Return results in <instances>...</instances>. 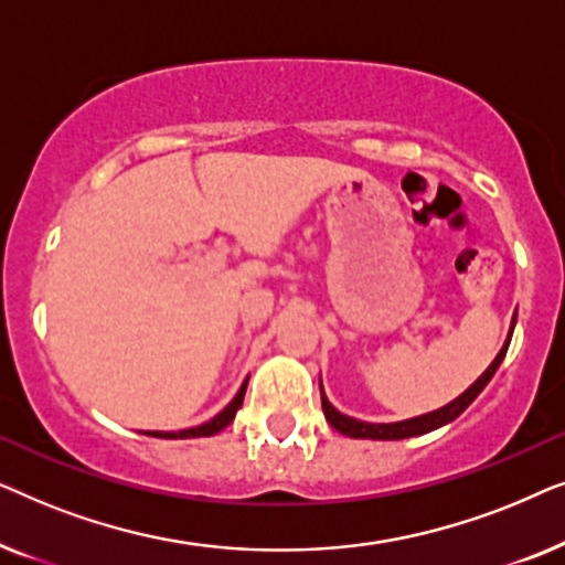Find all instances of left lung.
I'll use <instances>...</instances> for the list:
<instances>
[{
    "instance_id": "left-lung-1",
    "label": "left lung",
    "mask_w": 565,
    "mask_h": 565,
    "mask_svg": "<svg viewBox=\"0 0 565 565\" xmlns=\"http://www.w3.org/2000/svg\"><path fill=\"white\" fill-rule=\"evenodd\" d=\"M512 331H514V323L512 329H509V337L504 347H501V352L497 354V360L491 362L489 367H486V373L478 377V381L470 385V388L458 396L450 404L437 408V412H429V414H422V416H414V419H406V422H393V424H370V422H360V419H352V416H347L342 412H337L334 406L329 404L327 393L321 388V406H323V416H327V422L334 427L337 431H342L347 437H354V439H406V437H416V435H427L431 429H439L445 427V424H450L452 419H458V416L466 412V408L473 404L478 398V393H481L489 381L497 373L501 360H504V354L509 350V342H512ZM321 385V383H319Z\"/></svg>"
}]
</instances>
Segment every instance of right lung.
<instances>
[{
    "mask_svg": "<svg viewBox=\"0 0 565 565\" xmlns=\"http://www.w3.org/2000/svg\"><path fill=\"white\" fill-rule=\"evenodd\" d=\"M246 383H249V377H246L242 388H238L234 401H231V404H228L226 408H223V412H221L218 416H213L211 422L200 424V427H192V429H182V431H146V435H151V437H164V439H190V437H213V435H218V431H221L223 427H228V424L234 422L236 412H238V408H242V404H244V393H246Z\"/></svg>",
    "mask_w": 565,
    "mask_h": 565,
    "instance_id": "1",
    "label": "right lung"
}]
</instances>
